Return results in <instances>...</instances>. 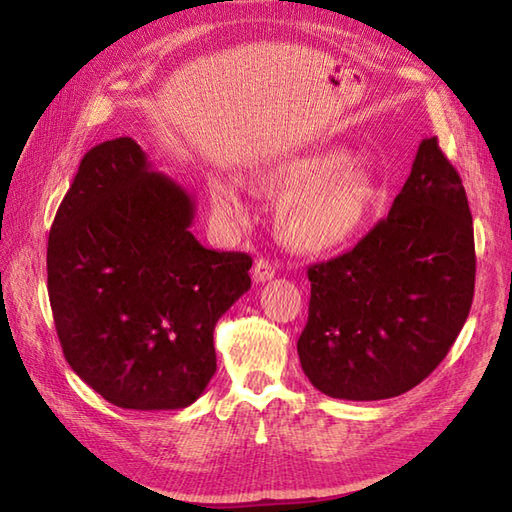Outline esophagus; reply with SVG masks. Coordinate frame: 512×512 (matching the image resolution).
<instances>
[{"label": "esophagus", "mask_w": 512, "mask_h": 512, "mask_svg": "<svg viewBox=\"0 0 512 512\" xmlns=\"http://www.w3.org/2000/svg\"><path fill=\"white\" fill-rule=\"evenodd\" d=\"M275 277V266L268 262V259H257L253 266V279L255 284H264V281Z\"/></svg>", "instance_id": "1"}]
</instances>
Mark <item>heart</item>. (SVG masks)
Instances as JSON below:
<instances>
[{
    "label": "heart",
    "mask_w": 512,
    "mask_h": 512,
    "mask_svg": "<svg viewBox=\"0 0 512 512\" xmlns=\"http://www.w3.org/2000/svg\"><path fill=\"white\" fill-rule=\"evenodd\" d=\"M248 189L262 198L281 195L275 211L279 239L297 253L319 255L350 244L372 220L383 189L363 162L341 147H314L281 156L246 173ZM217 222H248L242 187L233 178L209 180Z\"/></svg>",
    "instance_id": "b5f03b06"
}]
</instances>
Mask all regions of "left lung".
I'll list each match as a JSON object with an SVG mask.
<instances>
[{"label":"left lung","instance_id":"obj_1","mask_svg":"<svg viewBox=\"0 0 512 512\" xmlns=\"http://www.w3.org/2000/svg\"><path fill=\"white\" fill-rule=\"evenodd\" d=\"M308 279L297 352L325 396L394 398L442 363L473 303L475 244L466 191L436 136L420 143L387 220Z\"/></svg>","mask_w":512,"mask_h":512}]
</instances>
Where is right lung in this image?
<instances>
[{
  "label": "right lung",
  "mask_w": 512,
  "mask_h": 512,
  "mask_svg": "<svg viewBox=\"0 0 512 512\" xmlns=\"http://www.w3.org/2000/svg\"><path fill=\"white\" fill-rule=\"evenodd\" d=\"M193 195L134 138L83 156L48 237V295L65 361L123 409H184L215 374L213 330L250 288L246 253L191 233Z\"/></svg>",
  "instance_id": "add662e5"
}]
</instances>
